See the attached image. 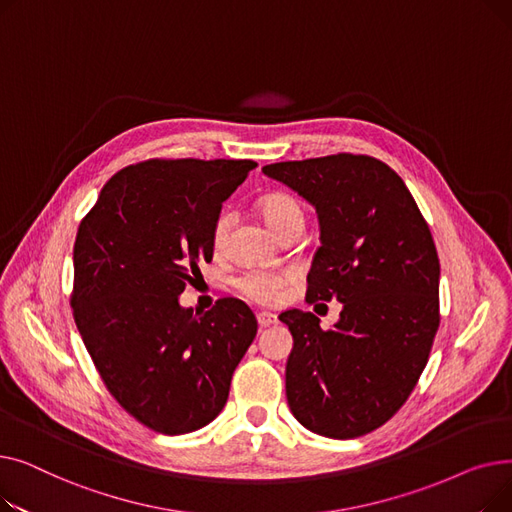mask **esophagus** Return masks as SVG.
I'll return each instance as SVG.
<instances>
[{
    "label": "esophagus",
    "mask_w": 512,
    "mask_h": 512,
    "mask_svg": "<svg viewBox=\"0 0 512 512\" xmlns=\"http://www.w3.org/2000/svg\"><path fill=\"white\" fill-rule=\"evenodd\" d=\"M257 324H259V328H270V326L278 324V317L270 311H261V313H257Z\"/></svg>",
    "instance_id": "1"
}]
</instances>
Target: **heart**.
<instances>
[{
    "label": "heart",
    "mask_w": 512,
    "mask_h": 512,
    "mask_svg": "<svg viewBox=\"0 0 512 512\" xmlns=\"http://www.w3.org/2000/svg\"><path fill=\"white\" fill-rule=\"evenodd\" d=\"M259 207H261V215L265 218V222L270 224V228L278 234H282L294 222H303V218H305L303 205L299 203V199H294L292 195H286V193H272V195L263 197ZM232 222H234V215L230 211H222L218 218H215V222L211 226L213 249H218V251L224 249ZM290 282H292V274L284 272V270H280V272L249 270L245 274H240L234 284L242 294H245L247 299H251L259 305H272L282 297L284 288Z\"/></svg>",
    "instance_id": "1"
}]
</instances>
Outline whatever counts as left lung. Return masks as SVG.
I'll use <instances>...</instances> for the list:
<instances>
[{
	"instance_id": "obj_1",
	"label": "left lung",
	"mask_w": 512,
	"mask_h": 512,
	"mask_svg": "<svg viewBox=\"0 0 512 512\" xmlns=\"http://www.w3.org/2000/svg\"><path fill=\"white\" fill-rule=\"evenodd\" d=\"M315 209L321 230L307 297L342 303L332 330L311 311L292 334L286 398L311 432L348 440L384 425L419 382L440 326V261L402 178L369 155L338 153L263 166Z\"/></svg>"
}]
</instances>
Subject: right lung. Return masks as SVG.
Masks as SVG:
<instances>
[{"label":"right lung","mask_w":512,"mask_h":512,"mask_svg":"<svg viewBox=\"0 0 512 512\" xmlns=\"http://www.w3.org/2000/svg\"><path fill=\"white\" fill-rule=\"evenodd\" d=\"M253 159H147L107 180L78 226L70 305L110 394L153 432L178 436L224 409L257 334L220 299L199 315L178 297L211 261V226Z\"/></svg>","instance_id":"1"}]
</instances>
